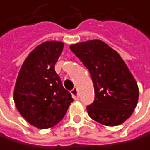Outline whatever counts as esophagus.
Here are the masks:
<instances>
[{"mask_svg": "<svg viewBox=\"0 0 150 150\" xmlns=\"http://www.w3.org/2000/svg\"><path fill=\"white\" fill-rule=\"evenodd\" d=\"M71 94H72V96L74 100H77L78 99V90H77V88H74L71 91Z\"/></svg>", "mask_w": 150, "mask_h": 150, "instance_id": "esophagus-1", "label": "esophagus"}]
</instances>
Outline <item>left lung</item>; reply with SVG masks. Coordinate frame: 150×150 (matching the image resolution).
<instances>
[{
    "instance_id": "8db88e82",
    "label": "left lung",
    "mask_w": 150,
    "mask_h": 150,
    "mask_svg": "<svg viewBox=\"0 0 150 150\" xmlns=\"http://www.w3.org/2000/svg\"><path fill=\"white\" fill-rule=\"evenodd\" d=\"M70 49L90 72L94 102L89 116L105 126H117L130 117L139 100L138 83L117 51L100 39L72 44Z\"/></svg>"
}]
</instances>
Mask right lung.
<instances>
[{
    "instance_id": "right-lung-1",
    "label": "right lung",
    "mask_w": 150,
    "mask_h": 150,
    "mask_svg": "<svg viewBox=\"0 0 150 150\" xmlns=\"http://www.w3.org/2000/svg\"><path fill=\"white\" fill-rule=\"evenodd\" d=\"M64 47L61 41H46L30 53L14 86L17 110L32 126L45 129L64 118L73 98L61 83L55 65Z\"/></svg>"
}]
</instances>
